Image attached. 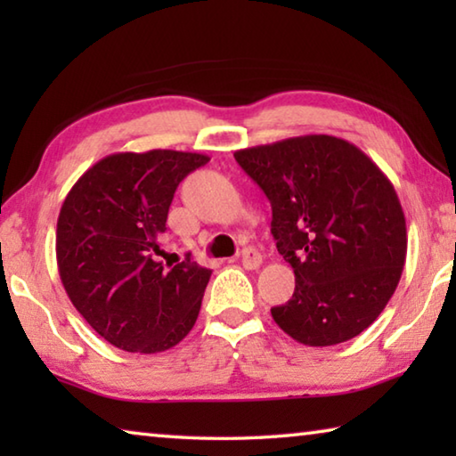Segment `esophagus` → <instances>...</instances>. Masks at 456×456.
<instances>
[{
	"label": "esophagus",
	"mask_w": 456,
	"mask_h": 456,
	"mask_svg": "<svg viewBox=\"0 0 456 456\" xmlns=\"http://www.w3.org/2000/svg\"><path fill=\"white\" fill-rule=\"evenodd\" d=\"M261 261H264V257H261V253L256 247H245L241 251V264L245 269H257L261 265Z\"/></svg>",
	"instance_id": "obj_1"
}]
</instances>
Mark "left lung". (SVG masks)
I'll return each mask as SVG.
<instances>
[{
    "label": "left lung",
    "mask_w": 456,
    "mask_h": 456,
    "mask_svg": "<svg viewBox=\"0 0 456 456\" xmlns=\"http://www.w3.org/2000/svg\"><path fill=\"white\" fill-rule=\"evenodd\" d=\"M235 160L272 203L277 251L296 273L289 302L272 307L277 326L320 348L362 334L406 261V219L388 176L330 134L241 149Z\"/></svg>",
    "instance_id": "obj_1"
}]
</instances>
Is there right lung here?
Segmentation results:
<instances>
[{
  "mask_svg": "<svg viewBox=\"0 0 456 456\" xmlns=\"http://www.w3.org/2000/svg\"><path fill=\"white\" fill-rule=\"evenodd\" d=\"M207 163V154L163 149L108 154L64 199L56 229L61 285L120 350L165 352L195 326L211 269L189 257L165 265L154 253L176 187Z\"/></svg>",
  "mask_w": 456,
  "mask_h": 456,
  "instance_id": "obj_1",
  "label": "right lung"
}]
</instances>
